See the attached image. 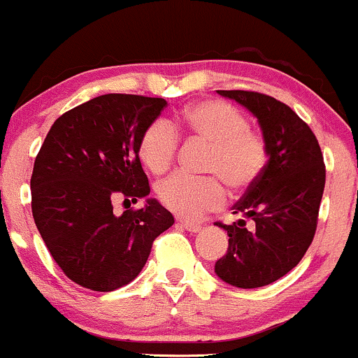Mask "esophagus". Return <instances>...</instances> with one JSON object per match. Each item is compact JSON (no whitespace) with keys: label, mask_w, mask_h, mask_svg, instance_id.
<instances>
[{"label":"esophagus","mask_w":358,"mask_h":358,"mask_svg":"<svg viewBox=\"0 0 358 358\" xmlns=\"http://www.w3.org/2000/svg\"><path fill=\"white\" fill-rule=\"evenodd\" d=\"M178 225L185 228V230L192 231V234H196L198 230H200V223H195V222H188V220H178Z\"/></svg>","instance_id":"obj_1"}]
</instances>
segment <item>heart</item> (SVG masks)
Listing matches in <instances>:
<instances>
[{
  "instance_id": "obj_1",
  "label": "heart",
  "mask_w": 358,
  "mask_h": 358,
  "mask_svg": "<svg viewBox=\"0 0 358 358\" xmlns=\"http://www.w3.org/2000/svg\"><path fill=\"white\" fill-rule=\"evenodd\" d=\"M178 133L210 145L205 170L210 176L173 175L158 185L160 203L180 217L198 218L222 208L227 201V182L234 190L255 183L268 162V141L264 133L248 127V120L234 105L220 100H203L188 105L171 123L155 120L141 133L138 153L145 166L163 175L176 160Z\"/></svg>"
}]
</instances>
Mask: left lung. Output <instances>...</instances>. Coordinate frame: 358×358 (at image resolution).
I'll use <instances>...</instances> for the list:
<instances>
[{"mask_svg": "<svg viewBox=\"0 0 358 358\" xmlns=\"http://www.w3.org/2000/svg\"><path fill=\"white\" fill-rule=\"evenodd\" d=\"M217 92L257 116L268 162L234 205V213L252 218L253 227L217 222L230 238L215 272L234 287H265L299 265L312 245L325 188L324 155L308 124L285 103L258 92Z\"/></svg>", "mask_w": 358, "mask_h": 358, "instance_id": "1", "label": "left lung"}]
</instances>
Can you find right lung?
Returning a JSON list of instances; mask_svg holds the SVG:
<instances>
[{
	"instance_id": "right-lung-1",
	"label": "right lung",
	"mask_w": 358,
	"mask_h": 358,
	"mask_svg": "<svg viewBox=\"0 0 358 358\" xmlns=\"http://www.w3.org/2000/svg\"><path fill=\"white\" fill-rule=\"evenodd\" d=\"M166 106L163 98L110 93L63 113L50 128L31 175L33 218L56 265L94 292L138 277L173 215L148 200L113 213V201L150 193L138 157L141 133Z\"/></svg>"
}]
</instances>
